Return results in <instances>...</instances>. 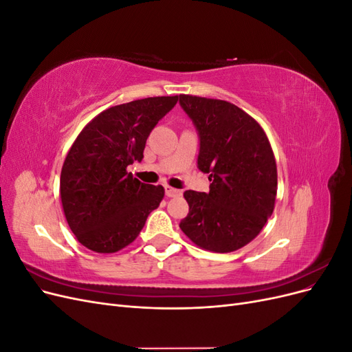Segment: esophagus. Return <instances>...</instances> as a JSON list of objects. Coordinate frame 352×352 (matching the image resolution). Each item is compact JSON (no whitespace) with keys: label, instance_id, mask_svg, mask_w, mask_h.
Here are the masks:
<instances>
[{"label":"esophagus","instance_id":"34e87169","mask_svg":"<svg viewBox=\"0 0 352 352\" xmlns=\"http://www.w3.org/2000/svg\"><path fill=\"white\" fill-rule=\"evenodd\" d=\"M180 194V190L179 189H175V188H172V186H166V197H168V198H175V197H179Z\"/></svg>","mask_w":352,"mask_h":352}]
</instances>
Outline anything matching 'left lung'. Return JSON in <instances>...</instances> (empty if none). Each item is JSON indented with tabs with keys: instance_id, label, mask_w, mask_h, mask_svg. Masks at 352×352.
I'll return each instance as SVG.
<instances>
[{
	"instance_id": "8db88e82",
	"label": "left lung",
	"mask_w": 352,
	"mask_h": 352,
	"mask_svg": "<svg viewBox=\"0 0 352 352\" xmlns=\"http://www.w3.org/2000/svg\"><path fill=\"white\" fill-rule=\"evenodd\" d=\"M199 136L198 168L210 192L185 190L189 212L179 228L199 248L232 252L250 243L274 210L278 168L263 127L235 104L179 95Z\"/></svg>"
}]
</instances>
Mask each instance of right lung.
<instances>
[{"label":"right lung","mask_w":352,"mask_h":352,"mask_svg":"<svg viewBox=\"0 0 352 352\" xmlns=\"http://www.w3.org/2000/svg\"><path fill=\"white\" fill-rule=\"evenodd\" d=\"M179 97H151L114 105L83 127L60 176L69 228L91 251L111 254L132 243L164 197L162 185L142 184L127 166L144 158L148 135Z\"/></svg>","instance_id":"add662e5"}]
</instances>
